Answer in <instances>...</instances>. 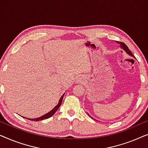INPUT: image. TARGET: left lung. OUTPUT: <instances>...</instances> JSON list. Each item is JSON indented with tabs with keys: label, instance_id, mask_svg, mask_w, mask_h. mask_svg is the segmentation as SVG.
I'll return each mask as SVG.
<instances>
[{
	"label": "left lung",
	"instance_id": "8db88e82",
	"mask_svg": "<svg viewBox=\"0 0 148 148\" xmlns=\"http://www.w3.org/2000/svg\"><path fill=\"white\" fill-rule=\"evenodd\" d=\"M117 43L120 44L121 47L126 52L127 54H129V55L131 56H133V57H134V56H133V54H132V52L130 51V50L129 49V48L127 47V46L126 45V44H125V43H123V42H117ZM89 116H90V115H89ZM91 118H92V117H91Z\"/></svg>",
	"mask_w": 148,
	"mask_h": 148
}]
</instances>
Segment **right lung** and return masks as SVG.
Instances as JSON below:
<instances>
[{
  "label": "right lung",
  "mask_w": 148,
  "mask_h": 148,
  "mask_svg": "<svg viewBox=\"0 0 148 148\" xmlns=\"http://www.w3.org/2000/svg\"><path fill=\"white\" fill-rule=\"evenodd\" d=\"M64 94L62 95L61 96V98H60L59 100V102H58V104L56 105V106L54 107V109H52L51 111H50L49 112H48L47 114L43 115V116H42L41 117H39V118H36V119H29L30 121H42V120H44V119H48L50 118V117H51L52 115H54L55 114V112L57 111V110L58 109V108L60 106V105L62 104V99H63V97H64Z\"/></svg>",
  "instance_id": "1"
}]
</instances>
